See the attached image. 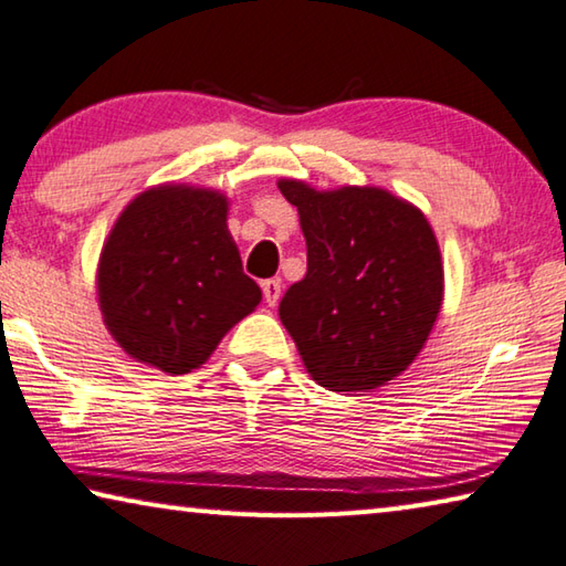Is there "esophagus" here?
<instances>
[{"mask_svg":"<svg viewBox=\"0 0 566 566\" xmlns=\"http://www.w3.org/2000/svg\"><path fill=\"white\" fill-rule=\"evenodd\" d=\"M262 294H264V302L274 306L282 296V282L280 280H264L262 282Z\"/></svg>","mask_w":566,"mask_h":566,"instance_id":"esophagus-1","label":"esophagus"}]
</instances>
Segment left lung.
<instances>
[{
  "label": "left lung",
  "mask_w": 566,
  "mask_h": 566,
  "mask_svg": "<svg viewBox=\"0 0 566 566\" xmlns=\"http://www.w3.org/2000/svg\"><path fill=\"white\" fill-rule=\"evenodd\" d=\"M306 239V274L284 292L280 319L306 371L332 391L399 377L432 332L444 272L424 214L377 187L314 191L282 179Z\"/></svg>",
  "instance_id": "left-lung-1"
}]
</instances>
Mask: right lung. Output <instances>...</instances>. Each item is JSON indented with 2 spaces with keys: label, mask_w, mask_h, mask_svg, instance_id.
I'll use <instances>...</instances> for the list:
<instances>
[{
  "label": "right lung",
  "mask_w": 566,
  "mask_h": 566,
  "mask_svg": "<svg viewBox=\"0 0 566 566\" xmlns=\"http://www.w3.org/2000/svg\"><path fill=\"white\" fill-rule=\"evenodd\" d=\"M104 324L134 359L187 375L262 300L227 232V199L157 187L124 209L99 260Z\"/></svg>",
  "instance_id": "1"
}]
</instances>
